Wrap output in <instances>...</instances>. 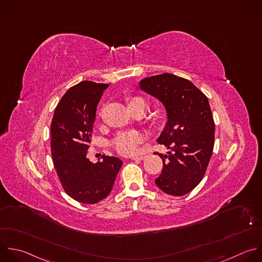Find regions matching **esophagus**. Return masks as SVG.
I'll return each instance as SVG.
<instances>
[{
  "mask_svg": "<svg viewBox=\"0 0 262 262\" xmlns=\"http://www.w3.org/2000/svg\"><path fill=\"white\" fill-rule=\"evenodd\" d=\"M132 159H133V160H143V159H145V156H144V155H140V156H133V157H132Z\"/></svg>",
  "mask_w": 262,
  "mask_h": 262,
  "instance_id": "obj_1",
  "label": "esophagus"
}]
</instances>
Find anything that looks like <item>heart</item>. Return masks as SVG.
Instances as JSON below:
<instances>
[{"mask_svg":"<svg viewBox=\"0 0 262 262\" xmlns=\"http://www.w3.org/2000/svg\"><path fill=\"white\" fill-rule=\"evenodd\" d=\"M139 105H146L142 98L134 97L128 99V107L134 108ZM144 140V137L139 132H125L119 134L112 142L114 149L121 155H133L137 152L139 144Z\"/></svg>","mask_w":262,"mask_h":262,"instance_id":"1","label":"heart"}]
</instances>
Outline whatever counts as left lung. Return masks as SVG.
<instances>
[{
	"label": "left lung",
	"mask_w": 262,
	"mask_h": 262,
	"mask_svg": "<svg viewBox=\"0 0 262 262\" xmlns=\"http://www.w3.org/2000/svg\"><path fill=\"white\" fill-rule=\"evenodd\" d=\"M140 89L165 107L167 122L158 144L168 151L155 184L163 192L182 196L204 178L215 140V123L208 98L187 79L169 73L141 80Z\"/></svg>",
	"instance_id": "obj_1"
}]
</instances>
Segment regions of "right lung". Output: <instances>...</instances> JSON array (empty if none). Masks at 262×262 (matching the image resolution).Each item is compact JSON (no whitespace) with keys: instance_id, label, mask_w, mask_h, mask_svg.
I'll return each mask as SVG.
<instances>
[{"instance_id":"obj_1","label":"right lung","mask_w":262,"mask_h":262,"mask_svg":"<svg viewBox=\"0 0 262 262\" xmlns=\"http://www.w3.org/2000/svg\"><path fill=\"white\" fill-rule=\"evenodd\" d=\"M109 84L82 81L63 95L50 126L51 155L64 192L82 204H96L111 192L122 161L102 156L93 163L86 157L97 107Z\"/></svg>"}]
</instances>
